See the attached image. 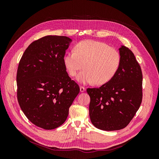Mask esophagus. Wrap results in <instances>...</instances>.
Instances as JSON below:
<instances>
[{
	"instance_id": "esophagus-1",
	"label": "esophagus",
	"mask_w": 159,
	"mask_h": 159,
	"mask_svg": "<svg viewBox=\"0 0 159 159\" xmlns=\"http://www.w3.org/2000/svg\"><path fill=\"white\" fill-rule=\"evenodd\" d=\"M80 91H81V92H84V91H85V88L84 87V86H80Z\"/></svg>"
}]
</instances>
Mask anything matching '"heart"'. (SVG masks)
<instances>
[{
  "label": "heart",
  "instance_id": "obj_1",
  "mask_svg": "<svg viewBox=\"0 0 159 159\" xmlns=\"http://www.w3.org/2000/svg\"><path fill=\"white\" fill-rule=\"evenodd\" d=\"M121 63V55L115 48L103 42L88 40L79 42L75 51L66 53L64 64L69 75L78 76L82 84L94 82L98 85L107 83L117 73Z\"/></svg>",
  "mask_w": 159,
  "mask_h": 159
}]
</instances>
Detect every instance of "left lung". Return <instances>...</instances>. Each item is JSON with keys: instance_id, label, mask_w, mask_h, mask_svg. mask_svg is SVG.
Returning a JSON list of instances; mask_svg holds the SVG:
<instances>
[{"instance_id": "1", "label": "left lung", "mask_w": 159, "mask_h": 159, "mask_svg": "<svg viewBox=\"0 0 159 159\" xmlns=\"http://www.w3.org/2000/svg\"><path fill=\"white\" fill-rule=\"evenodd\" d=\"M121 63L117 73L99 88H88L89 117L93 125L103 131L127 127L142 102L143 74L132 51L119 48Z\"/></svg>"}]
</instances>
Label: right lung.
<instances>
[{"mask_svg":"<svg viewBox=\"0 0 159 159\" xmlns=\"http://www.w3.org/2000/svg\"><path fill=\"white\" fill-rule=\"evenodd\" d=\"M71 40L46 36L28 46L19 61L16 74L17 99L34 125L46 130L63 124L69 108L80 93L64 64Z\"/></svg>","mask_w":159,"mask_h":159,"instance_id":"1","label":"right lung"}]
</instances>
